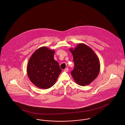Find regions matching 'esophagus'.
I'll use <instances>...</instances> for the list:
<instances>
[{
	"instance_id": "esophagus-1",
	"label": "esophagus",
	"mask_w": 125,
	"mask_h": 125,
	"mask_svg": "<svg viewBox=\"0 0 125 125\" xmlns=\"http://www.w3.org/2000/svg\"><path fill=\"white\" fill-rule=\"evenodd\" d=\"M64 71H65V72H68V68H65V69H64Z\"/></svg>"
}]
</instances>
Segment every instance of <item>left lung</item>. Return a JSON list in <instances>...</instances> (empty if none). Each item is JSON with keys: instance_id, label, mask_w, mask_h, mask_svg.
Masks as SVG:
<instances>
[{"instance_id": "obj_1", "label": "left lung", "mask_w": 125, "mask_h": 125, "mask_svg": "<svg viewBox=\"0 0 125 125\" xmlns=\"http://www.w3.org/2000/svg\"><path fill=\"white\" fill-rule=\"evenodd\" d=\"M73 56L75 67L71 74L76 83L85 86L92 82L99 74L100 61L94 51L83 43L69 48Z\"/></svg>"}]
</instances>
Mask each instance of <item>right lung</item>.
<instances>
[{
  "label": "right lung",
  "mask_w": 125,
  "mask_h": 125,
  "mask_svg": "<svg viewBox=\"0 0 125 125\" xmlns=\"http://www.w3.org/2000/svg\"><path fill=\"white\" fill-rule=\"evenodd\" d=\"M55 52L42 47L36 50L29 59L28 76L31 82L39 88L48 89L53 86L62 71L54 58Z\"/></svg>",
  "instance_id": "obj_1"
}]
</instances>
